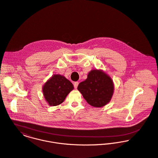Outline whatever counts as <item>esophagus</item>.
Listing matches in <instances>:
<instances>
[{"label": "esophagus", "instance_id": "34e87169", "mask_svg": "<svg viewBox=\"0 0 158 158\" xmlns=\"http://www.w3.org/2000/svg\"><path fill=\"white\" fill-rule=\"evenodd\" d=\"M78 84H79L78 82H75V83H74V88H75V89L77 88V87H78Z\"/></svg>", "mask_w": 158, "mask_h": 158}]
</instances>
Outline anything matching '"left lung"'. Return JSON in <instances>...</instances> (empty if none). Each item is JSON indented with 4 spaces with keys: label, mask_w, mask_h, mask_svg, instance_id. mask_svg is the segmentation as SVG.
I'll return each mask as SVG.
<instances>
[{
    "label": "left lung",
    "mask_w": 158,
    "mask_h": 158,
    "mask_svg": "<svg viewBox=\"0 0 158 158\" xmlns=\"http://www.w3.org/2000/svg\"><path fill=\"white\" fill-rule=\"evenodd\" d=\"M114 83L111 78L102 70H91L87 78L78 86V90L89 105L102 107L111 99L114 93Z\"/></svg>",
    "instance_id": "8db88e82"
}]
</instances>
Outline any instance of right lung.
Wrapping results in <instances>:
<instances>
[{
    "instance_id": "1",
    "label": "right lung",
    "mask_w": 158,
    "mask_h": 158,
    "mask_svg": "<svg viewBox=\"0 0 158 158\" xmlns=\"http://www.w3.org/2000/svg\"><path fill=\"white\" fill-rule=\"evenodd\" d=\"M73 88V84L64 76L54 74L44 85L42 91L48 105L56 106L64 101Z\"/></svg>"
}]
</instances>
